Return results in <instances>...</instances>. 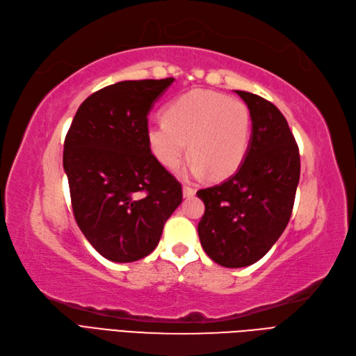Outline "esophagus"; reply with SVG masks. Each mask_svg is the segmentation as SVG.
Returning <instances> with one entry per match:
<instances>
[{
    "label": "esophagus",
    "instance_id": "obj_1",
    "mask_svg": "<svg viewBox=\"0 0 356 356\" xmlns=\"http://www.w3.org/2000/svg\"><path fill=\"white\" fill-rule=\"evenodd\" d=\"M182 194H184V197H191V195L195 194V188H193L190 186H182Z\"/></svg>",
    "mask_w": 356,
    "mask_h": 356
}]
</instances>
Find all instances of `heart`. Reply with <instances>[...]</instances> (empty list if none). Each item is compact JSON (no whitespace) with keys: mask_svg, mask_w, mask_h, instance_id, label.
<instances>
[{"mask_svg":"<svg viewBox=\"0 0 356 356\" xmlns=\"http://www.w3.org/2000/svg\"><path fill=\"white\" fill-rule=\"evenodd\" d=\"M250 129V110L243 102L215 91L193 90L166 106L165 119L147 127V141L169 170L181 166L188 143L193 172H211L219 179L234 174L243 163Z\"/></svg>","mask_w":356,"mask_h":356,"instance_id":"heart-1","label":"heart"}]
</instances>
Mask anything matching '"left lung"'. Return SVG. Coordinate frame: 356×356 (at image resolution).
I'll list each match as a JSON object with an SVG mask.
<instances>
[{
    "mask_svg": "<svg viewBox=\"0 0 356 356\" xmlns=\"http://www.w3.org/2000/svg\"><path fill=\"white\" fill-rule=\"evenodd\" d=\"M236 92L252 116L248 154L234 175L197 191L204 203L200 243L225 268L249 266L274 246L289 224L300 177L299 147L283 113L259 95Z\"/></svg>",
    "mask_w": 356,
    "mask_h": 356,
    "instance_id": "1",
    "label": "left lung"
}]
</instances>
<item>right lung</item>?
Returning <instances> with one entry per match:
<instances>
[{
    "instance_id": "add662e5",
    "label": "right lung",
    "mask_w": 356,
    "mask_h": 356,
    "mask_svg": "<svg viewBox=\"0 0 356 356\" xmlns=\"http://www.w3.org/2000/svg\"><path fill=\"white\" fill-rule=\"evenodd\" d=\"M172 82L108 85L79 106L67 131L63 168L73 215L91 246L112 262L150 254L182 202L181 184L147 141V116Z\"/></svg>"
}]
</instances>
